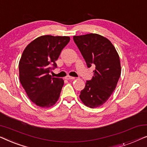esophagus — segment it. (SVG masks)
<instances>
[{
	"mask_svg": "<svg viewBox=\"0 0 147 147\" xmlns=\"http://www.w3.org/2000/svg\"><path fill=\"white\" fill-rule=\"evenodd\" d=\"M65 79L66 80H74L75 79V78L74 77H71V76H66L65 77Z\"/></svg>",
	"mask_w": 147,
	"mask_h": 147,
	"instance_id": "esophagus-1",
	"label": "esophagus"
}]
</instances>
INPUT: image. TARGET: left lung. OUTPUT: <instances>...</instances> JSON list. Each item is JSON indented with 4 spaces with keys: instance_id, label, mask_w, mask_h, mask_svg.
Listing matches in <instances>:
<instances>
[{
    "instance_id": "1",
    "label": "left lung",
    "mask_w": 147,
    "mask_h": 147,
    "mask_svg": "<svg viewBox=\"0 0 147 147\" xmlns=\"http://www.w3.org/2000/svg\"><path fill=\"white\" fill-rule=\"evenodd\" d=\"M74 41L88 67H95L80 98L86 106L97 108L107 101L117 85L121 74L119 55L111 42L98 34L74 36Z\"/></svg>"
}]
</instances>
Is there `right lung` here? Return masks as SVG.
<instances>
[{
    "instance_id": "obj_1",
    "label": "right lung",
    "mask_w": 147,
    "mask_h": 147,
    "mask_svg": "<svg viewBox=\"0 0 147 147\" xmlns=\"http://www.w3.org/2000/svg\"><path fill=\"white\" fill-rule=\"evenodd\" d=\"M69 37L43 35L27 46L20 59L19 79L28 97L36 105L49 108L59 99L64 82L49 73L69 42Z\"/></svg>"
}]
</instances>
